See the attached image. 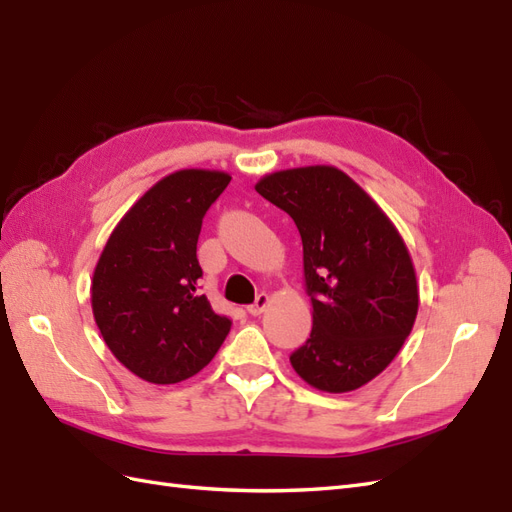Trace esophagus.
Here are the masks:
<instances>
[{
	"label": "esophagus",
	"mask_w": 512,
	"mask_h": 512,
	"mask_svg": "<svg viewBox=\"0 0 512 512\" xmlns=\"http://www.w3.org/2000/svg\"><path fill=\"white\" fill-rule=\"evenodd\" d=\"M269 305V294L267 292H260L256 301L252 305H247V312H250L252 316H260L262 312H265V307Z\"/></svg>",
	"instance_id": "esophagus-1"
}]
</instances>
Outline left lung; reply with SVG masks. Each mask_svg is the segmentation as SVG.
<instances>
[{
	"instance_id": "obj_1",
	"label": "left lung",
	"mask_w": 512,
	"mask_h": 512,
	"mask_svg": "<svg viewBox=\"0 0 512 512\" xmlns=\"http://www.w3.org/2000/svg\"><path fill=\"white\" fill-rule=\"evenodd\" d=\"M256 192L286 211L303 241L312 333L290 354L318 391L348 393L389 367L418 312L408 247L386 213L335 166L262 177Z\"/></svg>"
}]
</instances>
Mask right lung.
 Segmentation results:
<instances>
[{
  "instance_id": "add662e5",
  "label": "right lung",
  "mask_w": 512,
  "mask_h": 512,
  "mask_svg": "<svg viewBox=\"0 0 512 512\" xmlns=\"http://www.w3.org/2000/svg\"><path fill=\"white\" fill-rule=\"evenodd\" d=\"M230 175L185 168L136 200L108 237L91 307L115 359L153 384L188 380L224 344L230 320L198 294L196 243Z\"/></svg>"
}]
</instances>
